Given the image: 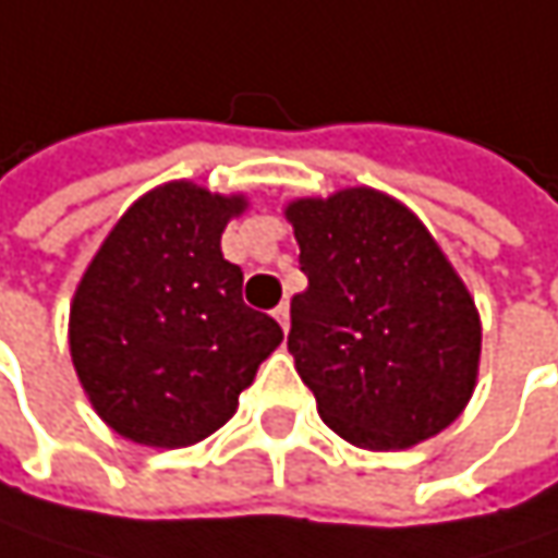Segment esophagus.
<instances>
[{"mask_svg":"<svg viewBox=\"0 0 558 558\" xmlns=\"http://www.w3.org/2000/svg\"><path fill=\"white\" fill-rule=\"evenodd\" d=\"M275 318L280 322V328L287 331V328H290V306H287V303H280L278 310H275Z\"/></svg>","mask_w":558,"mask_h":558,"instance_id":"esophagus-1","label":"esophagus"}]
</instances>
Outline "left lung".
Listing matches in <instances>:
<instances>
[{"label": "left lung", "mask_w": 558, "mask_h": 558, "mask_svg": "<svg viewBox=\"0 0 558 558\" xmlns=\"http://www.w3.org/2000/svg\"><path fill=\"white\" fill-rule=\"evenodd\" d=\"M310 287L287 347L318 416L373 451L423 442L471 401L480 318L429 230L376 189L287 208Z\"/></svg>", "instance_id": "1"}]
</instances>
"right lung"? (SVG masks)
Returning a JSON list of instances; mask_svg holds the SVG:
<instances>
[{"label": "right lung", "mask_w": 558, "mask_h": 558, "mask_svg": "<svg viewBox=\"0 0 558 558\" xmlns=\"http://www.w3.org/2000/svg\"><path fill=\"white\" fill-rule=\"evenodd\" d=\"M243 198L170 182L138 198L75 290L69 344L94 410L119 436L154 448L220 429L280 325L243 303V271L220 233Z\"/></svg>", "instance_id": "right-lung-1"}]
</instances>
